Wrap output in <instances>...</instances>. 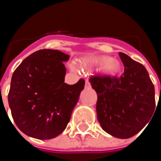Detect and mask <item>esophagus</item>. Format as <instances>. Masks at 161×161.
<instances>
[{
    "instance_id": "esophagus-1",
    "label": "esophagus",
    "mask_w": 161,
    "mask_h": 161,
    "mask_svg": "<svg viewBox=\"0 0 161 161\" xmlns=\"http://www.w3.org/2000/svg\"><path fill=\"white\" fill-rule=\"evenodd\" d=\"M85 88H90V83L88 82V80L85 81Z\"/></svg>"
}]
</instances>
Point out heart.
Masks as SVG:
<instances>
[{
	"label": "heart",
	"instance_id": "obj_1",
	"mask_svg": "<svg viewBox=\"0 0 161 161\" xmlns=\"http://www.w3.org/2000/svg\"><path fill=\"white\" fill-rule=\"evenodd\" d=\"M81 64L86 67H99V70L108 76H116L120 73L122 65L119 61L108 56H102L95 58H86L81 61ZM72 71H76V67L70 64Z\"/></svg>",
	"mask_w": 161,
	"mask_h": 161
}]
</instances>
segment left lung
I'll return each instance as SVG.
<instances>
[{"label":"left lung","instance_id":"obj_1","mask_svg":"<svg viewBox=\"0 0 161 161\" xmlns=\"http://www.w3.org/2000/svg\"><path fill=\"white\" fill-rule=\"evenodd\" d=\"M119 57L125 66L122 75L93 76L89 83L98 95L96 111L102 129L114 137L128 139L154 116L155 88L142 64L123 53Z\"/></svg>","mask_w":161,"mask_h":161}]
</instances>
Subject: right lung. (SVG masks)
<instances>
[{
  "mask_svg": "<svg viewBox=\"0 0 161 161\" xmlns=\"http://www.w3.org/2000/svg\"><path fill=\"white\" fill-rule=\"evenodd\" d=\"M69 55L42 49L25 58L12 74L8 94L11 115L21 132L50 140L65 130L85 81L64 83Z\"/></svg>",
  "mask_w": 161,
  "mask_h": 161,
  "instance_id": "add662e5",
  "label": "right lung"
}]
</instances>
